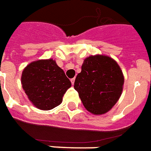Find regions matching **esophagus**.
Masks as SVG:
<instances>
[{"instance_id": "34e87169", "label": "esophagus", "mask_w": 151, "mask_h": 151, "mask_svg": "<svg viewBox=\"0 0 151 151\" xmlns=\"http://www.w3.org/2000/svg\"><path fill=\"white\" fill-rule=\"evenodd\" d=\"M75 81H76V79H75V78H72V79L70 80V82H71V84H72V85H73L74 83H75Z\"/></svg>"}]
</instances>
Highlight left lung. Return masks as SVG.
Returning a JSON list of instances; mask_svg holds the SVG:
<instances>
[{
  "label": "left lung",
  "instance_id": "obj_1",
  "mask_svg": "<svg viewBox=\"0 0 151 151\" xmlns=\"http://www.w3.org/2000/svg\"><path fill=\"white\" fill-rule=\"evenodd\" d=\"M124 83V74L117 62L106 55L96 54L84 60L74 88L88 111L99 115L111 111L118 101Z\"/></svg>",
  "mask_w": 151,
  "mask_h": 151
}]
</instances>
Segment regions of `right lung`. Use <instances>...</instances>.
I'll use <instances>...</instances> for the list:
<instances>
[{
  "instance_id": "add662e5",
  "label": "right lung",
  "mask_w": 151,
  "mask_h": 151,
  "mask_svg": "<svg viewBox=\"0 0 151 151\" xmlns=\"http://www.w3.org/2000/svg\"><path fill=\"white\" fill-rule=\"evenodd\" d=\"M21 83L29 101L36 108L49 111L60 105L71 83L53 58L34 61L22 72Z\"/></svg>"
}]
</instances>
